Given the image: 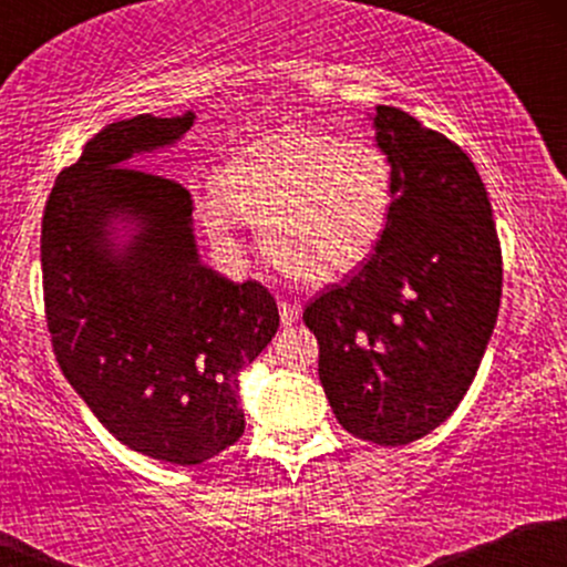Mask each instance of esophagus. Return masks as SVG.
Masks as SVG:
<instances>
[{
	"mask_svg": "<svg viewBox=\"0 0 567 567\" xmlns=\"http://www.w3.org/2000/svg\"><path fill=\"white\" fill-rule=\"evenodd\" d=\"M279 320H282L285 328L288 324H296L298 320H301V303L296 301H279Z\"/></svg>",
	"mask_w": 567,
	"mask_h": 567,
	"instance_id": "obj_1",
	"label": "esophagus"
}]
</instances>
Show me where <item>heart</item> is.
I'll return each mask as SVG.
<instances>
[{"mask_svg": "<svg viewBox=\"0 0 567 567\" xmlns=\"http://www.w3.org/2000/svg\"><path fill=\"white\" fill-rule=\"evenodd\" d=\"M394 194L392 159L373 141L290 127L239 148L218 186L194 197V213L226 264H243L247 220L285 275L328 285L373 256Z\"/></svg>", "mask_w": 567, "mask_h": 567, "instance_id": "b5f03b06", "label": "heart"}]
</instances>
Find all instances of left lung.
<instances>
[{
	"label": "left lung",
	"mask_w": 567,
	"mask_h": 567,
	"mask_svg": "<svg viewBox=\"0 0 567 567\" xmlns=\"http://www.w3.org/2000/svg\"><path fill=\"white\" fill-rule=\"evenodd\" d=\"M396 194L373 256L315 298L303 322L338 424L375 445H408L464 400L496 328L501 247L472 159L394 106L370 114Z\"/></svg>",
	"instance_id": "8db88e82"
}]
</instances>
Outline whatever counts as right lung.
<instances>
[{
	"instance_id": "add662e5",
	"label": "right lung",
	"mask_w": 567,
	"mask_h": 567,
	"mask_svg": "<svg viewBox=\"0 0 567 567\" xmlns=\"http://www.w3.org/2000/svg\"><path fill=\"white\" fill-rule=\"evenodd\" d=\"M194 120L141 114L106 125L58 175L42 220L58 365L122 445L178 466L239 440V373L279 328L264 285H234L202 264L192 194L133 167Z\"/></svg>"
}]
</instances>
